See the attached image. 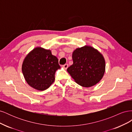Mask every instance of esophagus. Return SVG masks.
Masks as SVG:
<instances>
[{
  "instance_id": "obj_1",
  "label": "esophagus",
  "mask_w": 132,
  "mask_h": 132,
  "mask_svg": "<svg viewBox=\"0 0 132 132\" xmlns=\"http://www.w3.org/2000/svg\"><path fill=\"white\" fill-rule=\"evenodd\" d=\"M68 64H64L63 65V68H64L65 69H67L68 68Z\"/></svg>"
}]
</instances>
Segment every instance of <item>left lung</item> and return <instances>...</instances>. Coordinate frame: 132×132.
<instances>
[{
  "label": "left lung",
  "instance_id": "1",
  "mask_svg": "<svg viewBox=\"0 0 132 132\" xmlns=\"http://www.w3.org/2000/svg\"><path fill=\"white\" fill-rule=\"evenodd\" d=\"M73 64L67 71L78 84L89 87L101 80L105 72V60L103 55L93 47L86 45L74 50Z\"/></svg>",
  "mask_w": 132,
  "mask_h": 132
}]
</instances>
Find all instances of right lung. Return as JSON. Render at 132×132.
<instances>
[{
    "mask_svg": "<svg viewBox=\"0 0 132 132\" xmlns=\"http://www.w3.org/2000/svg\"><path fill=\"white\" fill-rule=\"evenodd\" d=\"M61 68L58 58L51 51L36 47L23 60L22 71L26 81L31 87L39 91L47 89L55 80V73Z\"/></svg>",
    "mask_w": 132,
    "mask_h": 132,
    "instance_id": "obj_1",
    "label": "right lung"
}]
</instances>
